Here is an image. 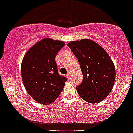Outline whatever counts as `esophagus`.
Segmentation results:
<instances>
[{
	"mask_svg": "<svg viewBox=\"0 0 133 133\" xmlns=\"http://www.w3.org/2000/svg\"><path fill=\"white\" fill-rule=\"evenodd\" d=\"M66 77H67L68 78H70V73H69V72H68V73L66 75Z\"/></svg>",
	"mask_w": 133,
	"mask_h": 133,
	"instance_id": "1",
	"label": "esophagus"
}]
</instances>
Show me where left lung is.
I'll list each match as a JSON object with an SVG mask.
<instances>
[{
  "label": "left lung",
  "mask_w": 133,
  "mask_h": 133,
  "mask_svg": "<svg viewBox=\"0 0 133 133\" xmlns=\"http://www.w3.org/2000/svg\"><path fill=\"white\" fill-rule=\"evenodd\" d=\"M68 46L79 62L83 79L77 87L78 95L89 103H98L113 88L116 72L109 54L96 42L88 38L71 41Z\"/></svg>",
  "instance_id": "1"
}]
</instances>
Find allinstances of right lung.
<instances>
[{
	"label": "right lung",
	"mask_w": 133,
	"mask_h": 133,
	"mask_svg": "<svg viewBox=\"0 0 133 133\" xmlns=\"http://www.w3.org/2000/svg\"><path fill=\"white\" fill-rule=\"evenodd\" d=\"M63 41L45 38L28 50L21 63V77L27 92L41 104L54 102L67 78L58 75L55 57Z\"/></svg>",
	"instance_id": "1"
}]
</instances>
